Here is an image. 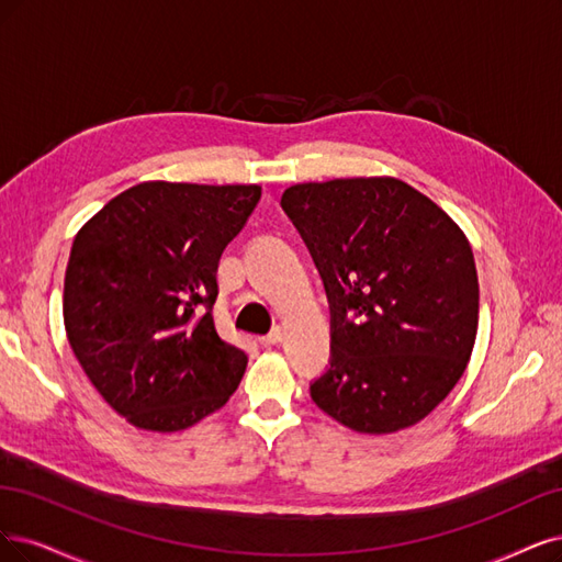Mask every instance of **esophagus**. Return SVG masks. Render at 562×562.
Returning a JSON list of instances; mask_svg holds the SVG:
<instances>
[{"label": "esophagus", "instance_id": "esophagus-1", "mask_svg": "<svg viewBox=\"0 0 562 562\" xmlns=\"http://www.w3.org/2000/svg\"><path fill=\"white\" fill-rule=\"evenodd\" d=\"M280 340H282V328L276 326L273 330H270V334H266V336L261 338V345H263V347H273V345H278Z\"/></svg>", "mask_w": 562, "mask_h": 562}]
</instances>
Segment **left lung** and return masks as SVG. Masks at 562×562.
<instances>
[{
    "label": "left lung",
    "mask_w": 562,
    "mask_h": 562,
    "mask_svg": "<svg viewBox=\"0 0 562 562\" xmlns=\"http://www.w3.org/2000/svg\"><path fill=\"white\" fill-rule=\"evenodd\" d=\"M280 205L330 310V359L310 382V398L359 432L422 422L472 355L480 282L468 238L396 178L294 184Z\"/></svg>",
    "instance_id": "8db88e82"
}]
</instances>
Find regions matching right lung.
I'll use <instances>...</instances> for the list:
<instances>
[{
  "label": "right lung",
  "mask_w": 562,
  "mask_h": 562,
  "mask_svg": "<svg viewBox=\"0 0 562 562\" xmlns=\"http://www.w3.org/2000/svg\"><path fill=\"white\" fill-rule=\"evenodd\" d=\"M261 199L257 184L140 182L80 228L65 278L78 363L117 414L173 432L238 389L243 349L217 336V266Z\"/></svg>",
  "instance_id": "right-lung-1"
}]
</instances>
